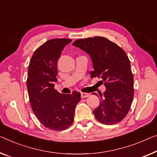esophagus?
<instances>
[{
    "label": "esophagus",
    "instance_id": "esophagus-1",
    "mask_svg": "<svg viewBox=\"0 0 157 157\" xmlns=\"http://www.w3.org/2000/svg\"><path fill=\"white\" fill-rule=\"evenodd\" d=\"M90 96V94H89L88 93H85V92H82L81 93V97L82 98H86L87 97Z\"/></svg>",
    "mask_w": 157,
    "mask_h": 157
}]
</instances>
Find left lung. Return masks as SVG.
I'll return each instance as SVG.
<instances>
[{"label":"left lung","instance_id":"1","mask_svg":"<svg viewBox=\"0 0 157 157\" xmlns=\"http://www.w3.org/2000/svg\"><path fill=\"white\" fill-rule=\"evenodd\" d=\"M72 45L90 55L94 67L91 75L102 79L106 88L100 94L99 106L93 111L95 118L106 125L120 122L129 111L134 96L128 56L116 44L102 36L78 39Z\"/></svg>","mask_w":157,"mask_h":157}]
</instances>
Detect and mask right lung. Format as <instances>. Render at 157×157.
Masks as SVG:
<instances>
[{
    "mask_svg": "<svg viewBox=\"0 0 157 157\" xmlns=\"http://www.w3.org/2000/svg\"><path fill=\"white\" fill-rule=\"evenodd\" d=\"M68 39L48 40L34 51L28 68L27 86L32 111L44 127L53 130L67 129L73 123L80 93L60 94L54 89L57 82L58 60Z\"/></svg>",
    "mask_w": 157,
    "mask_h": 157,
    "instance_id": "right-lung-1",
    "label": "right lung"
}]
</instances>
